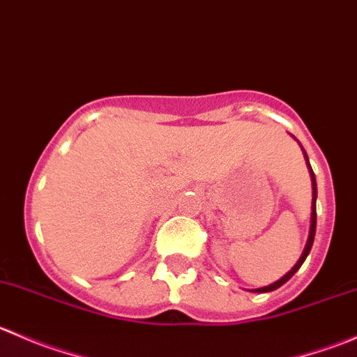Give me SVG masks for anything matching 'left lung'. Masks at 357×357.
Wrapping results in <instances>:
<instances>
[{"mask_svg":"<svg viewBox=\"0 0 357 357\" xmlns=\"http://www.w3.org/2000/svg\"><path fill=\"white\" fill-rule=\"evenodd\" d=\"M294 138H295V136H294ZM298 145H301V143H298ZM301 149H302V145H301ZM302 152H304L305 164H307V169H309V176H311V183H312L311 226H309V236H307V242H305V247H304V250H302L301 257H298V261L295 262V266H294V268H291L290 271L287 273V275H283L282 278H280V280H276L275 283H271V285H266V287H261V289H255V290H252V291H257V294H266V291H273V290L280 289V287H282V285H285V283L289 282V280L291 278V276H294L295 273L298 271V268H301V266L304 264L305 257H307V255H309V252H311V247H312V243H314V235H316V199H318V188H316V176H314V172H312V167H311V164H309L307 153H305V150H304V149H302Z\"/></svg>","mask_w":357,"mask_h":357,"instance_id":"1","label":"left lung"}]
</instances>
